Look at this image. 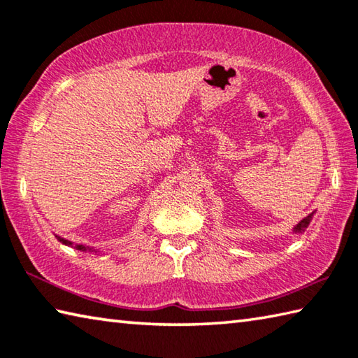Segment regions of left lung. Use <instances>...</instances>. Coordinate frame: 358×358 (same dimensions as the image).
<instances>
[{"mask_svg":"<svg viewBox=\"0 0 358 358\" xmlns=\"http://www.w3.org/2000/svg\"><path fill=\"white\" fill-rule=\"evenodd\" d=\"M311 216H313V213H311V214H310V216H307V217H305V219H302V220H301V222H299V224L296 225V229H294V231H299V233H301V231H303L305 229H307V227H308V224H310V220H311Z\"/></svg>","mask_w":358,"mask_h":358,"instance_id":"obj_1","label":"left lung"}]
</instances>
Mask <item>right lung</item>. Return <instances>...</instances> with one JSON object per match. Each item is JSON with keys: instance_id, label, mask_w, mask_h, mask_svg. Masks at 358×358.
<instances>
[{"instance_id": "add662e5", "label": "right lung", "mask_w": 358, "mask_h": 358, "mask_svg": "<svg viewBox=\"0 0 358 358\" xmlns=\"http://www.w3.org/2000/svg\"><path fill=\"white\" fill-rule=\"evenodd\" d=\"M57 239H59V241H61L62 244L70 245V247H75V249H78V250H87V247L80 245V244H73V243H70V241H67V239H64V238H59V236H57Z\"/></svg>"}]
</instances>
